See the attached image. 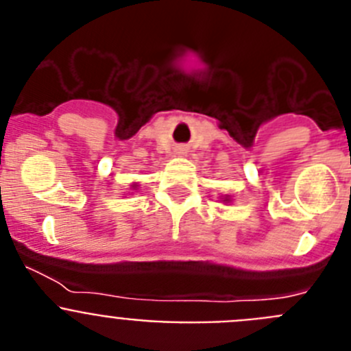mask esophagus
Here are the masks:
<instances>
[{
    "instance_id": "34e87169",
    "label": "esophagus",
    "mask_w": 351,
    "mask_h": 351,
    "mask_svg": "<svg viewBox=\"0 0 351 351\" xmlns=\"http://www.w3.org/2000/svg\"><path fill=\"white\" fill-rule=\"evenodd\" d=\"M178 153H179V154H181V153H182V149H179V151H178Z\"/></svg>"
}]
</instances>
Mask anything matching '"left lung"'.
<instances>
[{
  "label": "left lung",
  "instance_id": "8db88e82",
  "mask_svg": "<svg viewBox=\"0 0 351 351\" xmlns=\"http://www.w3.org/2000/svg\"><path fill=\"white\" fill-rule=\"evenodd\" d=\"M228 198H230V197H228V195H226V197H225V200H223V202H228Z\"/></svg>",
  "mask_w": 351,
  "mask_h": 351
}]
</instances>
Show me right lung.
I'll list each match as a JSON object with an SVG mask.
<instances>
[{
	"mask_svg": "<svg viewBox=\"0 0 351 351\" xmlns=\"http://www.w3.org/2000/svg\"><path fill=\"white\" fill-rule=\"evenodd\" d=\"M133 188H137V184H133Z\"/></svg>",
	"mask_w": 351,
	"mask_h": 351,
	"instance_id": "1",
	"label": "right lung"
}]
</instances>
